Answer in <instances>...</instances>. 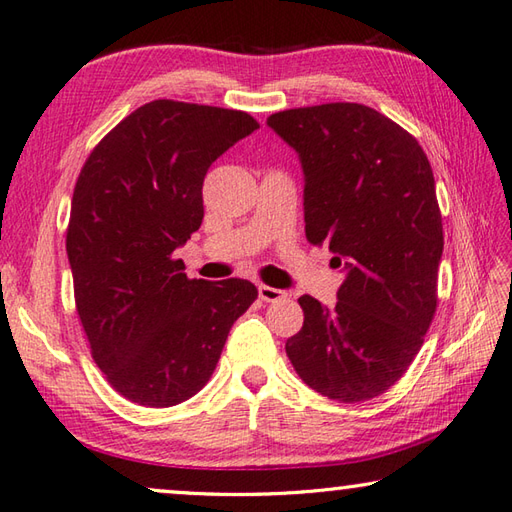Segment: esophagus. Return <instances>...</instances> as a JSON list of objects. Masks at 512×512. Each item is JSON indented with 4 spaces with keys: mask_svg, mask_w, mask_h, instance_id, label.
Here are the masks:
<instances>
[{
    "mask_svg": "<svg viewBox=\"0 0 512 512\" xmlns=\"http://www.w3.org/2000/svg\"><path fill=\"white\" fill-rule=\"evenodd\" d=\"M258 296H260V300H265V302H280V300L287 298V291L276 289V287H269V285H260L258 287Z\"/></svg>",
    "mask_w": 512,
    "mask_h": 512,
    "instance_id": "obj_1",
    "label": "esophagus"
}]
</instances>
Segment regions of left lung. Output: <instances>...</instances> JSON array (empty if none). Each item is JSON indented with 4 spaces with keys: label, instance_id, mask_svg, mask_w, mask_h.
I'll return each instance as SVG.
<instances>
[{
    "label": "left lung",
    "instance_id": "1",
    "mask_svg": "<svg viewBox=\"0 0 512 512\" xmlns=\"http://www.w3.org/2000/svg\"><path fill=\"white\" fill-rule=\"evenodd\" d=\"M267 125L300 156L307 241L347 269L336 307L298 298L305 322L287 356L329 400L378 398L411 367L437 309L444 234L431 163L413 134L362 103L283 110Z\"/></svg>",
    "mask_w": 512,
    "mask_h": 512
}]
</instances>
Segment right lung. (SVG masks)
Returning a JSON list of instances; mask_svg holds the SVG:
<instances>
[{"instance_id": "obj_1", "label": "right lung", "mask_w": 512, "mask_h": 512, "mask_svg": "<svg viewBox=\"0 0 512 512\" xmlns=\"http://www.w3.org/2000/svg\"><path fill=\"white\" fill-rule=\"evenodd\" d=\"M252 114L156 99L83 163L66 252L92 360L125 400L165 409L212 378L227 333L258 298L241 278H187L176 247L203 223V179Z\"/></svg>"}]
</instances>
